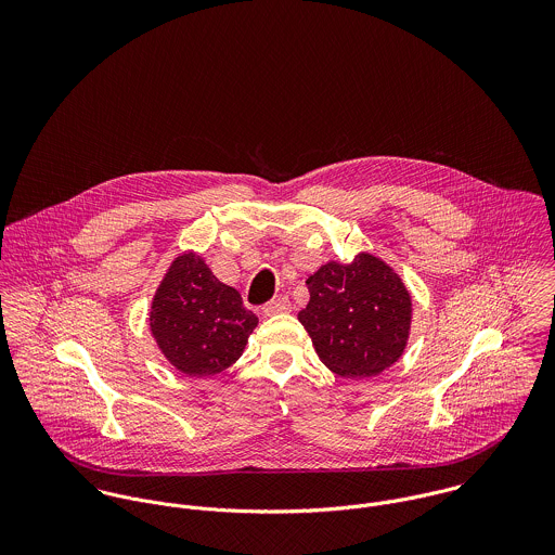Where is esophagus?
<instances>
[{
	"mask_svg": "<svg viewBox=\"0 0 555 555\" xmlns=\"http://www.w3.org/2000/svg\"><path fill=\"white\" fill-rule=\"evenodd\" d=\"M293 310V306H291V301L286 299V297H278V299H273V301H269L264 308H262V312H264V317H275V314H288Z\"/></svg>",
	"mask_w": 555,
	"mask_h": 555,
	"instance_id": "esophagus-1",
	"label": "esophagus"
}]
</instances>
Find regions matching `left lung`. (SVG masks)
<instances>
[{
    "mask_svg": "<svg viewBox=\"0 0 555 555\" xmlns=\"http://www.w3.org/2000/svg\"><path fill=\"white\" fill-rule=\"evenodd\" d=\"M306 284L310 301L299 312V322L333 374L370 378L403 354L412 299L385 260L367 251L357 254L350 264L331 260Z\"/></svg>",
    "mask_w": 555,
    "mask_h": 555,
    "instance_id": "8db88e82",
    "label": "left lung"
}]
</instances>
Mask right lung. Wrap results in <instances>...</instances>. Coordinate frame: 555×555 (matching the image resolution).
Listing matches in <instances>:
<instances>
[{
	"mask_svg": "<svg viewBox=\"0 0 555 555\" xmlns=\"http://www.w3.org/2000/svg\"><path fill=\"white\" fill-rule=\"evenodd\" d=\"M258 318L196 251L177 256L150 310V328L166 361L188 376H216L245 350Z\"/></svg>",
	"mask_w": 555,
	"mask_h": 555,
	"instance_id": "1",
	"label": "right lung"
}]
</instances>
